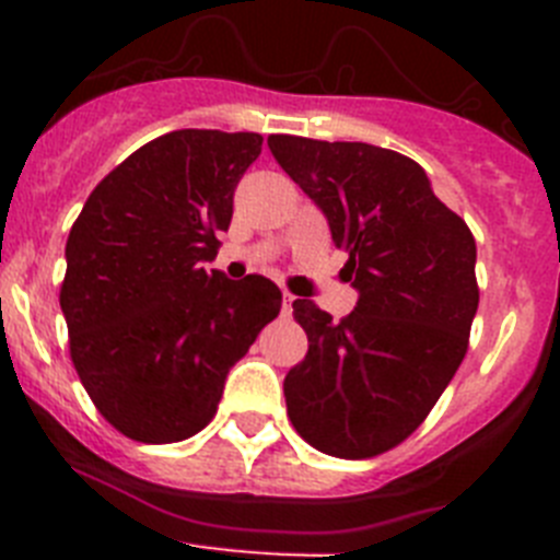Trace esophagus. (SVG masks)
<instances>
[{
	"instance_id": "34e87169",
	"label": "esophagus",
	"mask_w": 560,
	"mask_h": 560,
	"mask_svg": "<svg viewBox=\"0 0 560 560\" xmlns=\"http://www.w3.org/2000/svg\"><path fill=\"white\" fill-rule=\"evenodd\" d=\"M291 303H294V296H291L289 291H285V294H283V316L291 314Z\"/></svg>"
}]
</instances>
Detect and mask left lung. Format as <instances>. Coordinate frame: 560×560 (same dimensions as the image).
Here are the masks:
<instances>
[{
    "instance_id": "8db88e82",
    "label": "left lung",
    "mask_w": 560,
    "mask_h": 560,
    "mask_svg": "<svg viewBox=\"0 0 560 560\" xmlns=\"http://www.w3.org/2000/svg\"><path fill=\"white\" fill-rule=\"evenodd\" d=\"M269 151L348 252L359 303L341 323L294 300L308 353L283 381L300 438L323 454L389 452L423 423L468 350L477 244L409 156L368 142L271 133Z\"/></svg>"
}]
</instances>
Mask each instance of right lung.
I'll list each match as a JSON object with an SVG mask.
<instances>
[{"instance_id": "1", "label": "right lung", "mask_w": 560, "mask_h": 560, "mask_svg": "<svg viewBox=\"0 0 560 560\" xmlns=\"http://www.w3.org/2000/svg\"><path fill=\"white\" fill-rule=\"evenodd\" d=\"M264 137L182 128L156 137L92 190L67 237L61 311L69 353L103 418L140 443L207 427L224 381L280 314L271 280L207 264Z\"/></svg>"}]
</instances>
